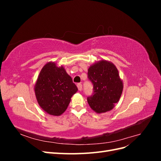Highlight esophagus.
<instances>
[{
  "mask_svg": "<svg viewBox=\"0 0 161 161\" xmlns=\"http://www.w3.org/2000/svg\"><path fill=\"white\" fill-rule=\"evenodd\" d=\"M77 87H78V89H79V91H82V84H81V83L77 84Z\"/></svg>",
  "mask_w": 161,
  "mask_h": 161,
  "instance_id": "34e87169",
  "label": "esophagus"
}]
</instances>
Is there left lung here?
I'll return each mask as SVG.
<instances>
[{"label":"left lung","mask_w":161,"mask_h":161,"mask_svg":"<svg viewBox=\"0 0 161 161\" xmlns=\"http://www.w3.org/2000/svg\"><path fill=\"white\" fill-rule=\"evenodd\" d=\"M88 78L93 84V95L87 98L91 108L97 114L111 111L124 88L116 66L111 62L99 60L89 68Z\"/></svg>","instance_id":"8db88e82"}]
</instances>
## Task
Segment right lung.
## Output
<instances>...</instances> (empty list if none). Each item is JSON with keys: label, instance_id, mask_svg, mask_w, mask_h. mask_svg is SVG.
<instances>
[{"label": "right lung", "instance_id": "1", "mask_svg": "<svg viewBox=\"0 0 161 161\" xmlns=\"http://www.w3.org/2000/svg\"><path fill=\"white\" fill-rule=\"evenodd\" d=\"M76 85L62 66L49 62L42 69L34 86L37 103L47 114L59 116L77 92Z\"/></svg>", "mask_w": 161, "mask_h": 161}]
</instances>
